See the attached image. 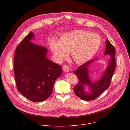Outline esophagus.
I'll list each match as a JSON object with an SVG mask.
<instances>
[{"mask_svg": "<svg viewBox=\"0 0 130 130\" xmlns=\"http://www.w3.org/2000/svg\"><path fill=\"white\" fill-rule=\"evenodd\" d=\"M62 69H63V71L65 72H69V71H70V67L66 64V65H64L63 66V68H62Z\"/></svg>", "mask_w": 130, "mask_h": 130, "instance_id": "1", "label": "esophagus"}]
</instances>
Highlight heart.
<instances>
[{
  "instance_id": "obj_1",
  "label": "heart",
  "mask_w": 130,
  "mask_h": 130,
  "mask_svg": "<svg viewBox=\"0 0 130 130\" xmlns=\"http://www.w3.org/2000/svg\"><path fill=\"white\" fill-rule=\"evenodd\" d=\"M50 44L58 59H61L70 51L76 62L83 63L96 54L101 45V38L96 34L78 30L63 34L59 40L51 39Z\"/></svg>"
}]
</instances>
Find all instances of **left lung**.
Masks as SVG:
<instances>
[{"label": "left lung", "mask_w": 130, "mask_h": 130, "mask_svg": "<svg viewBox=\"0 0 130 130\" xmlns=\"http://www.w3.org/2000/svg\"><path fill=\"white\" fill-rule=\"evenodd\" d=\"M104 54L111 56V59L105 72L99 80L92 82L89 74L88 67L95 61L94 59L80 65L74 72L78 78V83L74 87V91L75 94L82 100L85 101L94 100L110 86L111 78L115 70L116 59L115 47L108 39L106 40V48ZM87 85L90 88L91 91L89 93H87L84 90L85 86Z\"/></svg>", "instance_id": "obj_1"}]
</instances>
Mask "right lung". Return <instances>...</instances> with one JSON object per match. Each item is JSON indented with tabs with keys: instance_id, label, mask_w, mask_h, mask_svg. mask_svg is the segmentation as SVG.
Here are the masks:
<instances>
[{
	"instance_id": "add662e5",
	"label": "right lung",
	"mask_w": 130,
	"mask_h": 130,
	"mask_svg": "<svg viewBox=\"0 0 130 130\" xmlns=\"http://www.w3.org/2000/svg\"><path fill=\"white\" fill-rule=\"evenodd\" d=\"M34 36L30 32L17 46L14 73L19 92L30 101L41 102L52 93L61 67L46 58V48L30 41Z\"/></svg>"
}]
</instances>
